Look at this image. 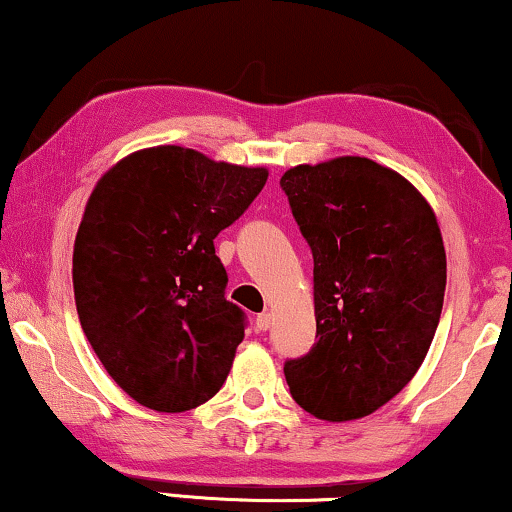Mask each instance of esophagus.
<instances>
[{"label": "esophagus", "mask_w": 512, "mask_h": 512, "mask_svg": "<svg viewBox=\"0 0 512 512\" xmlns=\"http://www.w3.org/2000/svg\"><path fill=\"white\" fill-rule=\"evenodd\" d=\"M270 326H272V314L270 312L258 314V317H256V328H258V331H268Z\"/></svg>", "instance_id": "1"}]
</instances>
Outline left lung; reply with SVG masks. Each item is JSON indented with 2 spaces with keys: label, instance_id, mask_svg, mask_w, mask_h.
Segmentation results:
<instances>
[{
  "label": "left lung",
  "instance_id": "obj_1",
  "mask_svg": "<svg viewBox=\"0 0 512 512\" xmlns=\"http://www.w3.org/2000/svg\"><path fill=\"white\" fill-rule=\"evenodd\" d=\"M314 258L317 342L284 363L293 401L349 422L389 403L422 366L443 312L436 214L401 174L342 156L279 181Z\"/></svg>",
  "mask_w": 512,
  "mask_h": 512
}]
</instances>
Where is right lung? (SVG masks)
Returning <instances> with one entry per match:
<instances>
[{"instance_id": "1", "label": "right lung", "mask_w": 512, "mask_h": 512, "mask_svg": "<svg viewBox=\"0 0 512 512\" xmlns=\"http://www.w3.org/2000/svg\"><path fill=\"white\" fill-rule=\"evenodd\" d=\"M265 181V167L151 146L90 193L74 242L76 312L107 373L146 408L193 410L226 382L247 319L226 300L214 237Z\"/></svg>"}]
</instances>
